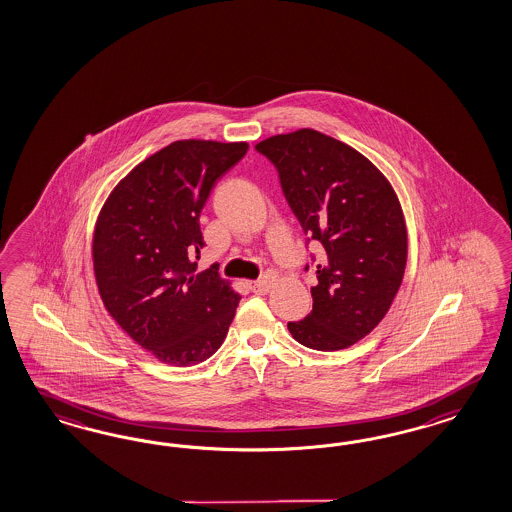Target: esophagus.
I'll return each instance as SVG.
<instances>
[{
  "mask_svg": "<svg viewBox=\"0 0 512 512\" xmlns=\"http://www.w3.org/2000/svg\"><path fill=\"white\" fill-rule=\"evenodd\" d=\"M249 289H251L255 295H264V293L270 289V279H257V281L249 283Z\"/></svg>",
  "mask_w": 512,
  "mask_h": 512,
  "instance_id": "1",
  "label": "esophagus"
}]
</instances>
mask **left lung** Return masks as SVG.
Returning <instances> with one entry per match:
<instances>
[{
  "mask_svg": "<svg viewBox=\"0 0 512 512\" xmlns=\"http://www.w3.org/2000/svg\"><path fill=\"white\" fill-rule=\"evenodd\" d=\"M255 150L276 167L306 242H319L326 253L311 287L313 310L287 328L310 349H345L381 323L402 285L407 231L400 201L372 161L315 129L270 137Z\"/></svg>",
  "mask_w": 512,
  "mask_h": 512,
  "instance_id": "8db88e82",
  "label": "left lung"
}]
</instances>
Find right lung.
<instances>
[{
    "mask_svg": "<svg viewBox=\"0 0 512 512\" xmlns=\"http://www.w3.org/2000/svg\"><path fill=\"white\" fill-rule=\"evenodd\" d=\"M248 142L176 140L114 187L93 233L99 295L127 336L171 366L212 357L240 295L217 268L197 272L202 208Z\"/></svg>",
    "mask_w": 512,
    "mask_h": 512,
    "instance_id": "1",
    "label": "right lung"
}]
</instances>
